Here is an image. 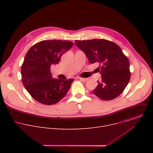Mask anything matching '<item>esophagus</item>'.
<instances>
[{
	"instance_id": "esophagus-1",
	"label": "esophagus",
	"mask_w": 153,
	"mask_h": 153,
	"mask_svg": "<svg viewBox=\"0 0 153 153\" xmlns=\"http://www.w3.org/2000/svg\"><path fill=\"white\" fill-rule=\"evenodd\" d=\"M79 79L82 81H86L87 80H88V79L87 78H82V77H79Z\"/></svg>"
}]
</instances>
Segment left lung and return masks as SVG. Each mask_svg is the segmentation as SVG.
<instances>
[{
	"label": "left lung",
	"mask_w": 153,
	"mask_h": 153,
	"mask_svg": "<svg viewBox=\"0 0 153 153\" xmlns=\"http://www.w3.org/2000/svg\"><path fill=\"white\" fill-rule=\"evenodd\" d=\"M76 45L88 57L89 62H99L97 71L101 80L93 93L103 100L118 97L125 90L131 77L129 62L115 43L105 39L75 40Z\"/></svg>",
	"instance_id": "1"
}]
</instances>
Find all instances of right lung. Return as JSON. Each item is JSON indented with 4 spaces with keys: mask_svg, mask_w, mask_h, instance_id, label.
<instances>
[{
    "mask_svg": "<svg viewBox=\"0 0 153 153\" xmlns=\"http://www.w3.org/2000/svg\"><path fill=\"white\" fill-rule=\"evenodd\" d=\"M74 45L68 40H52L38 42L28 51L21 68L22 81L36 101L53 105L62 100L70 90L73 79H53L51 66Z\"/></svg>",
    "mask_w": 153,
    "mask_h": 153,
    "instance_id": "add662e5",
    "label": "right lung"
}]
</instances>
